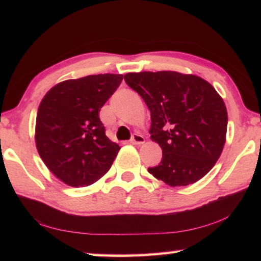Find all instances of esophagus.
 I'll use <instances>...</instances> for the list:
<instances>
[{
  "mask_svg": "<svg viewBox=\"0 0 261 261\" xmlns=\"http://www.w3.org/2000/svg\"><path fill=\"white\" fill-rule=\"evenodd\" d=\"M130 143L134 144V145L144 144L145 143V138L141 135H139V134H134V135H132V137H131Z\"/></svg>",
  "mask_w": 261,
  "mask_h": 261,
  "instance_id": "1",
  "label": "esophagus"
}]
</instances>
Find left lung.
Listing matches in <instances>:
<instances>
[{
  "label": "left lung",
  "mask_w": 261,
  "mask_h": 261,
  "mask_svg": "<svg viewBox=\"0 0 261 261\" xmlns=\"http://www.w3.org/2000/svg\"><path fill=\"white\" fill-rule=\"evenodd\" d=\"M125 83L151 112V138L162 148L148 173L170 187H185L214 167L226 143L228 114L208 82L176 71L130 72Z\"/></svg>",
  "instance_id": "8db88e82"
}]
</instances>
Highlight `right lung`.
<instances>
[{"mask_svg":"<svg viewBox=\"0 0 261 261\" xmlns=\"http://www.w3.org/2000/svg\"><path fill=\"white\" fill-rule=\"evenodd\" d=\"M122 74H91L59 83L43 96L35 144L48 169L70 187H87L110 169L120 146L107 136L99 112Z\"/></svg>","mask_w":261,"mask_h":261,"instance_id":"right-lung-1","label":"right lung"}]
</instances>
